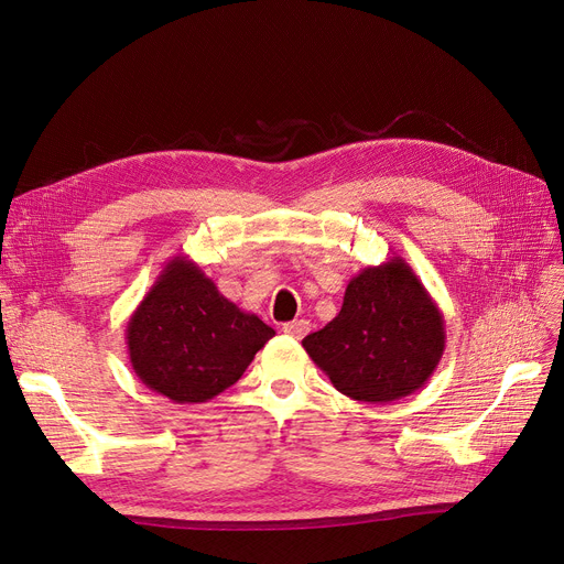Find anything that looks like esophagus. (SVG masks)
I'll return each instance as SVG.
<instances>
[{
	"label": "esophagus",
	"mask_w": 564,
	"mask_h": 564,
	"mask_svg": "<svg viewBox=\"0 0 564 564\" xmlns=\"http://www.w3.org/2000/svg\"><path fill=\"white\" fill-rule=\"evenodd\" d=\"M307 330H310V322H305V319H296V322H289V324L282 326V333H286V335H291V337H296V340H301V337H305Z\"/></svg>",
	"instance_id": "34e87169"
}]
</instances>
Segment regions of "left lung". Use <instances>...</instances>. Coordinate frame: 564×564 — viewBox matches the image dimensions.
<instances>
[{
  "label": "left lung",
  "mask_w": 564,
  "mask_h": 564,
  "mask_svg": "<svg viewBox=\"0 0 564 564\" xmlns=\"http://www.w3.org/2000/svg\"><path fill=\"white\" fill-rule=\"evenodd\" d=\"M444 345L442 312L402 257L354 275L337 317L303 340L337 391L379 404L419 391Z\"/></svg>",
  "instance_id": "obj_1"
}]
</instances>
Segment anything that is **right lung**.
Instances as JSON below:
<instances>
[{"mask_svg":"<svg viewBox=\"0 0 564 564\" xmlns=\"http://www.w3.org/2000/svg\"><path fill=\"white\" fill-rule=\"evenodd\" d=\"M275 335L257 314L224 299L192 259L177 254L127 322L129 364L175 404L208 402L234 387Z\"/></svg>","mask_w":564,"mask_h":564,"instance_id":"add662e5","label":"right lung"}]
</instances>
